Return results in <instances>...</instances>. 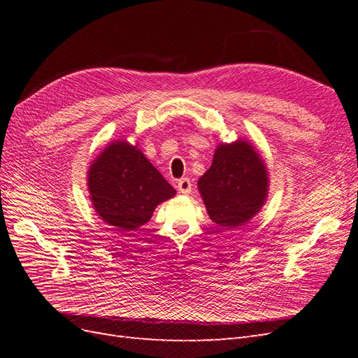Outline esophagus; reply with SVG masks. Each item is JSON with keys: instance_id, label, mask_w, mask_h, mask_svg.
Returning a JSON list of instances; mask_svg holds the SVG:
<instances>
[{"instance_id": "1", "label": "esophagus", "mask_w": 358, "mask_h": 358, "mask_svg": "<svg viewBox=\"0 0 358 358\" xmlns=\"http://www.w3.org/2000/svg\"><path fill=\"white\" fill-rule=\"evenodd\" d=\"M178 189L180 194H183V196H187V194H189L192 189L191 180L188 178H182L180 180H178Z\"/></svg>"}]
</instances>
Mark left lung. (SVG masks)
<instances>
[{
  "mask_svg": "<svg viewBox=\"0 0 358 358\" xmlns=\"http://www.w3.org/2000/svg\"><path fill=\"white\" fill-rule=\"evenodd\" d=\"M197 187L209 218L233 230L262 210L268 196V171L252 143L237 138L216 146L212 166Z\"/></svg>",
  "mask_w": 358,
  "mask_h": 358,
  "instance_id": "8db88e82",
  "label": "left lung"
}]
</instances>
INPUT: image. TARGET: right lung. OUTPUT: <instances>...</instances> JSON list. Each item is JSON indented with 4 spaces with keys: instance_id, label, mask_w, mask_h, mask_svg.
I'll use <instances>...</instances> for the list:
<instances>
[{
    "instance_id": "right-lung-1",
    "label": "right lung",
    "mask_w": 358,
    "mask_h": 358,
    "mask_svg": "<svg viewBox=\"0 0 358 358\" xmlns=\"http://www.w3.org/2000/svg\"><path fill=\"white\" fill-rule=\"evenodd\" d=\"M88 191L94 210L119 233L145 225L158 204L176 196L138 145L115 140L88 169Z\"/></svg>"
}]
</instances>
